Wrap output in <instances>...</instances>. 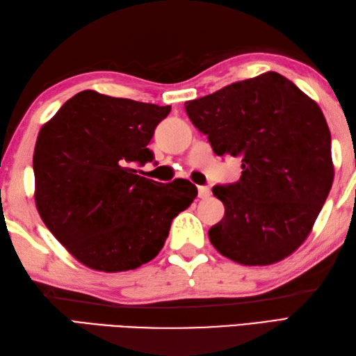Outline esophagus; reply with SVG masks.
<instances>
[{
    "label": "esophagus",
    "instance_id": "esophagus-1",
    "mask_svg": "<svg viewBox=\"0 0 356 356\" xmlns=\"http://www.w3.org/2000/svg\"><path fill=\"white\" fill-rule=\"evenodd\" d=\"M211 195V190L208 186H199V197L200 199H208Z\"/></svg>",
    "mask_w": 356,
    "mask_h": 356
}]
</instances>
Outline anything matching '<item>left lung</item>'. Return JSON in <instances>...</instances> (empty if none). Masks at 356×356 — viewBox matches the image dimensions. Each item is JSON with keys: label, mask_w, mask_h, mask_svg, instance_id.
Listing matches in <instances>:
<instances>
[{"label": "left lung", "mask_w": 356, "mask_h": 356, "mask_svg": "<svg viewBox=\"0 0 356 356\" xmlns=\"http://www.w3.org/2000/svg\"><path fill=\"white\" fill-rule=\"evenodd\" d=\"M185 110L217 156L241 157L240 180L213 188L225 216L209 229L211 243L246 266L286 259L312 231L334 182L318 104L268 72L188 101Z\"/></svg>", "instance_id": "obj_1"}]
</instances>
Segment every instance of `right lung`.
<instances>
[{
  "label": "right lung",
  "mask_w": 356,
  "mask_h": 356,
  "mask_svg": "<svg viewBox=\"0 0 356 356\" xmlns=\"http://www.w3.org/2000/svg\"><path fill=\"white\" fill-rule=\"evenodd\" d=\"M170 105L84 90L38 134L35 203L42 222L87 268L122 272L153 260L172 218L191 205L190 180L161 184L136 165L154 161L148 143Z\"/></svg>",
  "instance_id": "right-lung-1"
}]
</instances>
